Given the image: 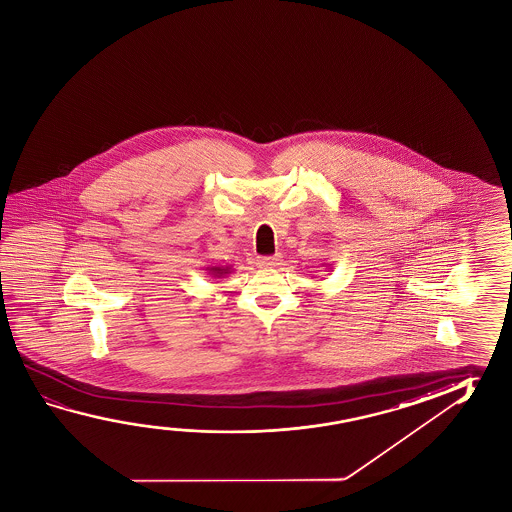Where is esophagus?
<instances>
[{
    "mask_svg": "<svg viewBox=\"0 0 512 512\" xmlns=\"http://www.w3.org/2000/svg\"><path fill=\"white\" fill-rule=\"evenodd\" d=\"M280 260H282L280 253L273 255V257H260L259 266L260 268H275Z\"/></svg>",
    "mask_w": 512,
    "mask_h": 512,
    "instance_id": "obj_1",
    "label": "esophagus"
}]
</instances>
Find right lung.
Returning <instances> with one entry per match:
<instances>
[{
  "instance_id": "obj_1",
  "label": "right lung",
  "mask_w": 512,
  "mask_h": 512,
  "mask_svg": "<svg viewBox=\"0 0 512 512\" xmlns=\"http://www.w3.org/2000/svg\"><path fill=\"white\" fill-rule=\"evenodd\" d=\"M210 277L223 278L232 273V266H209L207 268Z\"/></svg>"
}]
</instances>
